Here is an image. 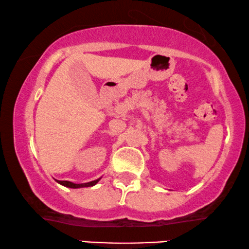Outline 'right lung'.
I'll return each instance as SVG.
<instances>
[{"mask_svg":"<svg viewBox=\"0 0 249 249\" xmlns=\"http://www.w3.org/2000/svg\"><path fill=\"white\" fill-rule=\"evenodd\" d=\"M101 178L96 179V180L89 181V182H85V184H74V182L68 181V180H57L58 184L63 185L65 187H70V188H80V187H89V186H94V185L97 184V181L100 180Z\"/></svg>","mask_w":249,"mask_h":249,"instance_id":"obj_1","label":"right lung"}]
</instances>
